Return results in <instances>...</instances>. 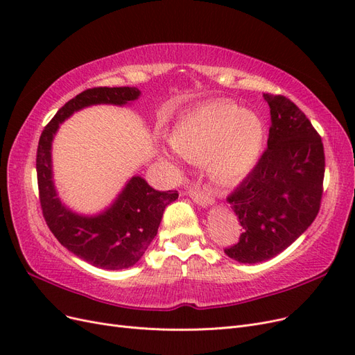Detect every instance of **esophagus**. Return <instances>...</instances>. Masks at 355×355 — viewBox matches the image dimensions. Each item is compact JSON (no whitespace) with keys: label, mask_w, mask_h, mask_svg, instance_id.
Here are the masks:
<instances>
[{"label":"esophagus","mask_w":355,"mask_h":355,"mask_svg":"<svg viewBox=\"0 0 355 355\" xmlns=\"http://www.w3.org/2000/svg\"><path fill=\"white\" fill-rule=\"evenodd\" d=\"M187 194L194 200L200 206H209V204L213 202V194L209 188H201L198 185L192 187L187 191Z\"/></svg>","instance_id":"obj_1"}]
</instances>
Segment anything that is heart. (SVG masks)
Returning <instances> with one entry per match:
<instances>
[{
    "instance_id": "1",
    "label": "heart",
    "mask_w": 355,
    "mask_h": 355,
    "mask_svg": "<svg viewBox=\"0 0 355 355\" xmlns=\"http://www.w3.org/2000/svg\"><path fill=\"white\" fill-rule=\"evenodd\" d=\"M168 142L180 157L204 159L214 182L234 185L249 175L259 159L265 127L253 111L240 110L230 101H211L182 116L171 128Z\"/></svg>"
}]
</instances>
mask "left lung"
Masks as SVG:
<instances>
[{
  "instance_id": "1",
  "label": "left lung",
  "mask_w": 355,
  "mask_h": 355,
  "mask_svg": "<svg viewBox=\"0 0 355 355\" xmlns=\"http://www.w3.org/2000/svg\"><path fill=\"white\" fill-rule=\"evenodd\" d=\"M270 105L268 148L227 201L243 227L225 249L240 263L271 259L297 240L317 218L324 179V148L306 115L282 94Z\"/></svg>"
}]
</instances>
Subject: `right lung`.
I'll return each instance as SVG.
<instances>
[{
    "label": "right lung",
    "mask_w": 355,
    "mask_h": 355,
    "mask_svg": "<svg viewBox=\"0 0 355 355\" xmlns=\"http://www.w3.org/2000/svg\"><path fill=\"white\" fill-rule=\"evenodd\" d=\"M136 87L87 89L67 102L44 127L37 149V179L42 216L59 243L102 270H124L139 262L155 239L164 209L178 198V191H155L141 176L127 182L111 207L96 216L73 213L58 197L53 184L51 142L59 124L73 112L92 105L123 106L136 101Z\"/></svg>",
    "instance_id": "add662e5"
}]
</instances>
